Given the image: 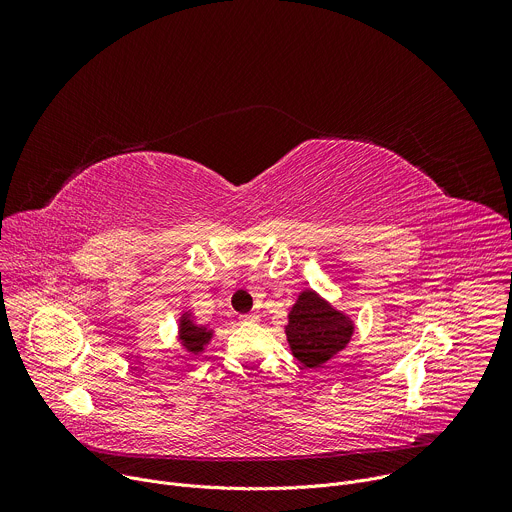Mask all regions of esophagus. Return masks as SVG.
<instances>
[{
	"label": "esophagus",
	"instance_id": "1",
	"mask_svg": "<svg viewBox=\"0 0 512 512\" xmlns=\"http://www.w3.org/2000/svg\"><path fill=\"white\" fill-rule=\"evenodd\" d=\"M239 322H241V324H257V322H259V316H257V314H245V316L239 318Z\"/></svg>",
	"mask_w": 512,
	"mask_h": 512
}]
</instances>
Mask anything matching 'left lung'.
<instances>
[{
    "mask_svg": "<svg viewBox=\"0 0 512 512\" xmlns=\"http://www.w3.org/2000/svg\"><path fill=\"white\" fill-rule=\"evenodd\" d=\"M354 330V318L312 287L300 291L283 326L291 356L310 371L324 367L342 352L350 344Z\"/></svg>",
    "mask_w": 512,
    "mask_h": 512,
    "instance_id": "8db88e82",
    "label": "left lung"
}]
</instances>
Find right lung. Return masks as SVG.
I'll use <instances>...</instances> for the list:
<instances>
[{"mask_svg":"<svg viewBox=\"0 0 512 512\" xmlns=\"http://www.w3.org/2000/svg\"><path fill=\"white\" fill-rule=\"evenodd\" d=\"M214 338V328L210 324H200L192 310H182L176 326V340L188 356H202L208 348V344Z\"/></svg>","mask_w":512,"mask_h":512,"instance_id":"right-lung-1","label":"right lung"}]
</instances>
